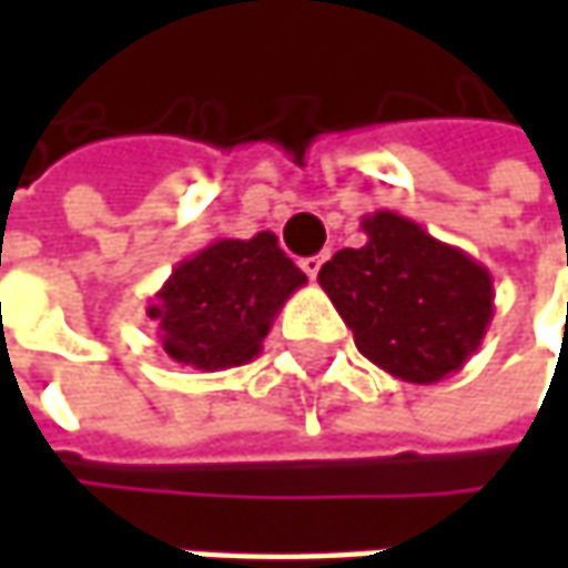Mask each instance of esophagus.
<instances>
[{
  "mask_svg": "<svg viewBox=\"0 0 568 568\" xmlns=\"http://www.w3.org/2000/svg\"><path fill=\"white\" fill-rule=\"evenodd\" d=\"M322 262H325V255H310V258H303V262H300V268L310 274V277H316L318 268H322Z\"/></svg>",
  "mask_w": 568,
  "mask_h": 568,
  "instance_id": "obj_1",
  "label": "esophagus"
}]
</instances>
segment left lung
Here are the masks:
<instances>
[{"label": "left lung", "instance_id": "8db88e82", "mask_svg": "<svg viewBox=\"0 0 568 568\" xmlns=\"http://www.w3.org/2000/svg\"><path fill=\"white\" fill-rule=\"evenodd\" d=\"M361 227V250L335 252L318 272L357 351L417 385L458 373L493 322L490 272L395 211L366 214Z\"/></svg>", "mask_w": 568, "mask_h": 568}]
</instances>
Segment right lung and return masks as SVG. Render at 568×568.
<instances>
[{
    "mask_svg": "<svg viewBox=\"0 0 568 568\" xmlns=\"http://www.w3.org/2000/svg\"><path fill=\"white\" fill-rule=\"evenodd\" d=\"M303 284L306 274L272 230L252 240L217 236L173 268L144 313L170 361L217 373L262 354L274 316Z\"/></svg>",
    "mask_w": 568,
    "mask_h": 568,
    "instance_id": "1",
    "label": "right lung"
}]
</instances>
